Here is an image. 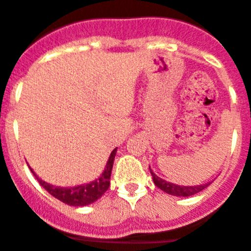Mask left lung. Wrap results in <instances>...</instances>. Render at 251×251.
I'll use <instances>...</instances> for the list:
<instances>
[{"instance_id":"8db88e82","label":"left lung","mask_w":251,"mask_h":251,"mask_svg":"<svg viewBox=\"0 0 251 251\" xmlns=\"http://www.w3.org/2000/svg\"><path fill=\"white\" fill-rule=\"evenodd\" d=\"M151 175H152L153 182L154 185L157 186L158 188H161L162 191H165L166 194L174 195V196H182V197H187V196H192V195L197 194V192L202 191L203 188L207 187L210 183H205V185H199V186H179V185H175L172 182H167L165 179H162L161 177H158L157 175L153 174V171L151 170Z\"/></svg>"}]
</instances>
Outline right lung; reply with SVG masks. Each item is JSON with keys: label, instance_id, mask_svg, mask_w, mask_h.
Returning <instances> with one entry per match:
<instances>
[{"label": "right lung", "instance_id": "add662e5", "mask_svg": "<svg viewBox=\"0 0 251 251\" xmlns=\"http://www.w3.org/2000/svg\"><path fill=\"white\" fill-rule=\"evenodd\" d=\"M115 153H117V148H114L113 152L110 153L109 159L106 162L105 170H104V172L100 175L99 178L94 179V181H92L89 183H85V185L75 186V187H59V186H52L50 183L43 181L41 178H39L35 175L34 171L31 170V168L30 170L34 174V176L36 177L40 185L43 186L49 194L52 195L55 199H57L61 202L70 206H85L95 202L98 199H100L104 195V192L109 188L110 174H112Z\"/></svg>", "mask_w": 251, "mask_h": 251}]
</instances>
